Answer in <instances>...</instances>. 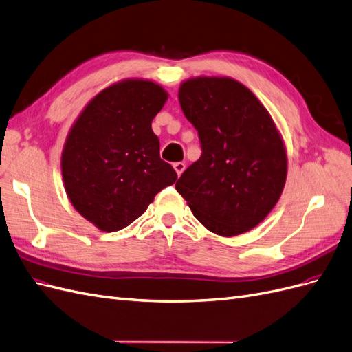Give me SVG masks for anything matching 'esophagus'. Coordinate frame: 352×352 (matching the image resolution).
Segmentation results:
<instances>
[{
  "label": "esophagus",
  "mask_w": 352,
  "mask_h": 352,
  "mask_svg": "<svg viewBox=\"0 0 352 352\" xmlns=\"http://www.w3.org/2000/svg\"><path fill=\"white\" fill-rule=\"evenodd\" d=\"M173 167H175V170H176L177 176H180V175H182V173L185 172V167H186V164H185V163H182V161H179V163H175V164H173Z\"/></svg>",
  "instance_id": "34e87169"
}]
</instances>
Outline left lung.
I'll list each match as a JSON object with an SVG mask.
<instances>
[{
  "label": "left lung",
  "instance_id": "obj_1",
  "mask_svg": "<svg viewBox=\"0 0 352 352\" xmlns=\"http://www.w3.org/2000/svg\"><path fill=\"white\" fill-rule=\"evenodd\" d=\"M201 157L176 182L208 231L234 236L259 225L286 184L287 157L268 111L232 78L198 77L179 89Z\"/></svg>",
  "mask_w": 352,
  "mask_h": 352
}]
</instances>
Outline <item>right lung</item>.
Returning a JSON list of instances; mask_svg holds the SVG:
<instances>
[{"instance_id":"add662e5","label":"right lung","mask_w":352,"mask_h":352,"mask_svg":"<svg viewBox=\"0 0 352 352\" xmlns=\"http://www.w3.org/2000/svg\"><path fill=\"white\" fill-rule=\"evenodd\" d=\"M166 100L158 84L126 80L102 90L72 126L62 154L65 189L99 230L129 226L177 179L151 129Z\"/></svg>"}]
</instances>
